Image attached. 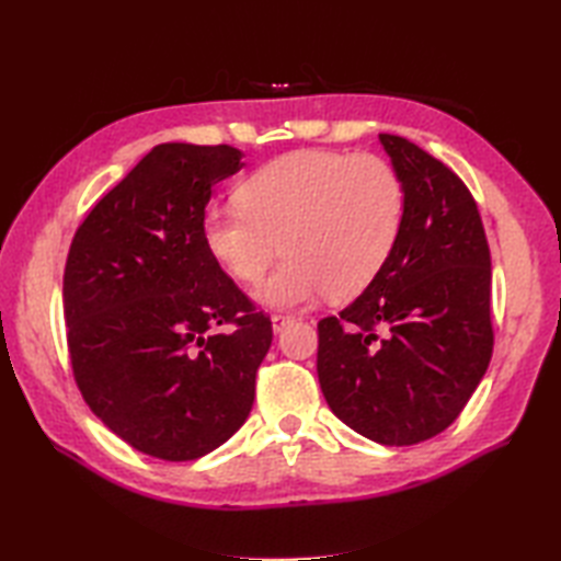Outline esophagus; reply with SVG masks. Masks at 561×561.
<instances>
[{"label": "esophagus", "instance_id": "obj_1", "mask_svg": "<svg viewBox=\"0 0 561 561\" xmlns=\"http://www.w3.org/2000/svg\"><path fill=\"white\" fill-rule=\"evenodd\" d=\"M294 323L291 316H284V313H272V330L274 332H282L287 325Z\"/></svg>", "mask_w": 561, "mask_h": 561}]
</instances>
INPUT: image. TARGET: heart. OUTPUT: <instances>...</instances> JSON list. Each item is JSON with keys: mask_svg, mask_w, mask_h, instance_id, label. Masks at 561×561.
I'll list each match as a JSON object with an SVG mask.
<instances>
[{"mask_svg": "<svg viewBox=\"0 0 561 561\" xmlns=\"http://www.w3.org/2000/svg\"><path fill=\"white\" fill-rule=\"evenodd\" d=\"M243 205L207 211L205 245L238 282L253 284L277 257L255 299L294 308L330 294L350 299L383 270L404 221V185L371 153L304 149L262 165L241 185Z\"/></svg>", "mask_w": 561, "mask_h": 561, "instance_id": "1", "label": "heart"}]
</instances>
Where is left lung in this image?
Returning a JSON list of instances; mask_svg holds the SVG:
<instances>
[{"instance_id": "obj_1", "label": "left lung", "mask_w": 561, "mask_h": 561, "mask_svg": "<svg viewBox=\"0 0 561 561\" xmlns=\"http://www.w3.org/2000/svg\"><path fill=\"white\" fill-rule=\"evenodd\" d=\"M404 221L378 277L318 323V380L356 434L412 446L456 422L492 359V260L460 178L410 139L378 135Z\"/></svg>"}]
</instances>
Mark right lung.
<instances>
[{"label": "right lung", "instance_id": "right-lung-1", "mask_svg": "<svg viewBox=\"0 0 561 561\" xmlns=\"http://www.w3.org/2000/svg\"><path fill=\"white\" fill-rule=\"evenodd\" d=\"M241 159L229 145L153 147L91 209L67 255V344L81 396L113 434L161 460H197L243 426L272 344L270 318L202 233L211 187Z\"/></svg>", "mask_w": 561, "mask_h": 561}]
</instances>
